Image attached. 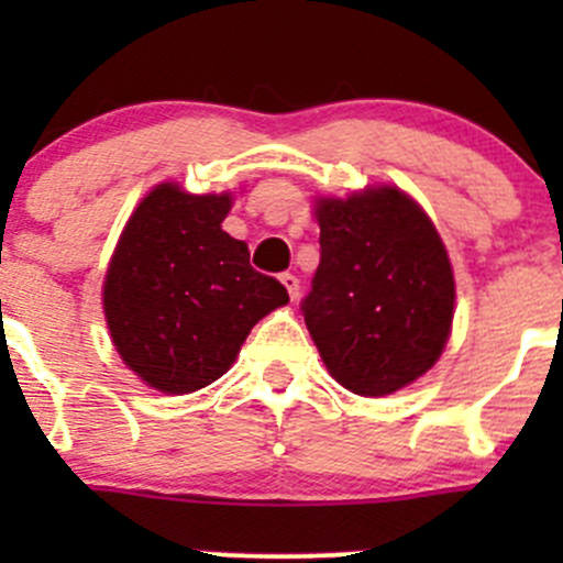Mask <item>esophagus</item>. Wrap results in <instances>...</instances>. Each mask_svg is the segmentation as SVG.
Masks as SVG:
<instances>
[{
    "instance_id": "obj_1",
    "label": "esophagus",
    "mask_w": 563,
    "mask_h": 563,
    "mask_svg": "<svg viewBox=\"0 0 563 563\" xmlns=\"http://www.w3.org/2000/svg\"><path fill=\"white\" fill-rule=\"evenodd\" d=\"M280 283L286 286L291 302H297V299H299V277L291 275V272H286V275H280Z\"/></svg>"
}]
</instances>
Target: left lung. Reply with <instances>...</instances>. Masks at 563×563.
Listing matches in <instances>:
<instances>
[{"instance_id": "1", "label": "left lung", "mask_w": 563, "mask_h": 563, "mask_svg": "<svg viewBox=\"0 0 563 563\" xmlns=\"http://www.w3.org/2000/svg\"><path fill=\"white\" fill-rule=\"evenodd\" d=\"M321 264L302 302L329 376L362 397L439 362L455 316L450 255L424 209L391 185L318 198Z\"/></svg>"}]
</instances>
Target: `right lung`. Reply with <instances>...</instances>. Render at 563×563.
Instances as JSON below:
<instances>
[{
	"label": "right lung",
	"mask_w": 563,
	"mask_h": 563,
	"mask_svg": "<svg viewBox=\"0 0 563 563\" xmlns=\"http://www.w3.org/2000/svg\"><path fill=\"white\" fill-rule=\"evenodd\" d=\"M231 192L192 196L157 185L119 236L103 310L124 365L152 389L187 395L218 382L250 329L288 302L286 286L250 266L223 231Z\"/></svg>",
	"instance_id": "right-lung-1"
}]
</instances>
